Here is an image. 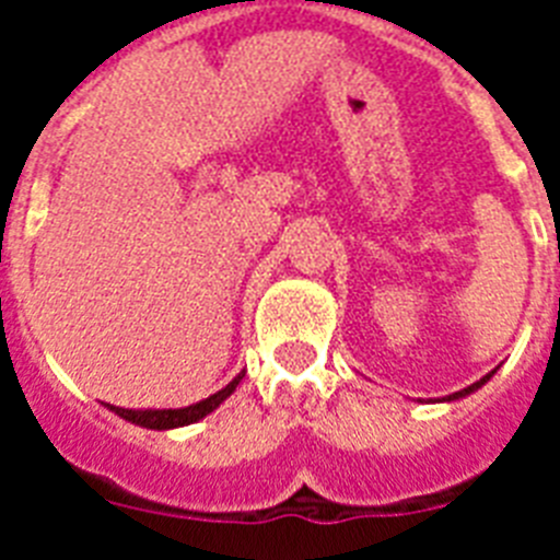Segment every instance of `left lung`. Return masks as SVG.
Here are the masks:
<instances>
[{"label":"left lung","instance_id":"1","mask_svg":"<svg viewBox=\"0 0 560 560\" xmlns=\"http://www.w3.org/2000/svg\"><path fill=\"white\" fill-rule=\"evenodd\" d=\"M491 374H494V372H491ZM491 374H486V377H482V381H477V383H470L468 389H462V392H453V395H451V400H456V398H462V395H468V392L479 389V386H482V383H486V381H488V377H491Z\"/></svg>","mask_w":560,"mask_h":560}]
</instances>
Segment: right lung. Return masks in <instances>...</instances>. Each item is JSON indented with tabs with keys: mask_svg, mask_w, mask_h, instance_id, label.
<instances>
[{
	"mask_svg": "<svg viewBox=\"0 0 560 560\" xmlns=\"http://www.w3.org/2000/svg\"><path fill=\"white\" fill-rule=\"evenodd\" d=\"M237 383H241V374H237L235 381L229 383V386H223L220 392L209 395L206 400L183 409H121V407H109V409H113L116 416L133 421V424L148 427V430H171V427H186V424H194V421H200L202 416H209L211 409H218L220 404L235 392Z\"/></svg>",
	"mask_w": 560,
	"mask_h": 560,
	"instance_id": "right-lung-1",
	"label": "right lung"
}]
</instances>
